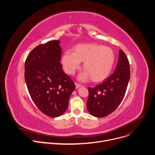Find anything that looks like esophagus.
Returning a JSON list of instances; mask_svg holds the SVG:
<instances>
[{
  "label": "esophagus",
  "mask_w": 155,
  "mask_h": 155,
  "mask_svg": "<svg viewBox=\"0 0 155 155\" xmlns=\"http://www.w3.org/2000/svg\"><path fill=\"white\" fill-rule=\"evenodd\" d=\"M75 86H76V88H78L80 87L81 86V84H78V83H76V82H75Z\"/></svg>",
  "instance_id": "esophagus-1"
}]
</instances>
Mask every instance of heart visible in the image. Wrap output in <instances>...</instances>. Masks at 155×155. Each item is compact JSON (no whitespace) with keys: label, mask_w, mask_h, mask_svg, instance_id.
<instances>
[{"label":"heart","mask_w":155,"mask_h":155,"mask_svg":"<svg viewBox=\"0 0 155 155\" xmlns=\"http://www.w3.org/2000/svg\"><path fill=\"white\" fill-rule=\"evenodd\" d=\"M115 61L114 51L108 47L98 44H80L73 48V52L68 50L62 56V64L68 74L72 75L84 62L85 71L79 78L100 82L110 74Z\"/></svg>","instance_id":"b5f03b06"}]
</instances>
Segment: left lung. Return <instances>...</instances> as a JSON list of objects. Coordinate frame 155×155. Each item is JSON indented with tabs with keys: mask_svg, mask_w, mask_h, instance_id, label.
<instances>
[{
	"mask_svg": "<svg viewBox=\"0 0 155 155\" xmlns=\"http://www.w3.org/2000/svg\"><path fill=\"white\" fill-rule=\"evenodd\" d=\"M130 77L128 59L124 51L120 50L113 74L95 87H88L87 108L90 114L96 117H104L114 111L125 95Z\"/></svg>",
	"mask_w": 155,
	"mask_h": 155,
	"instance_id": "obj_1",
	"label": "left lung"
}]
</instances>
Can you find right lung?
<instances>
[{"mask_svg": "<svg viewBox=\"0 0 155 155\" xmlns=\"http://www.w3.org/2000/svg\"><path fill=\"white\" fill-rule=\"evenodd\" d=\"M59 40L48 41L34 48L25 62V80L37 107L50 117H58L66 111L74 81L62 70Z\"/></svg>", "mask_w": 155, "mask_h": 155, "instance_id": "add662e5", "label": "right lung"}]
</instances>
